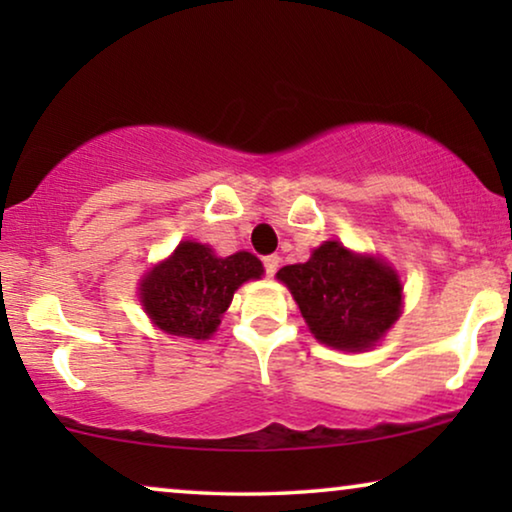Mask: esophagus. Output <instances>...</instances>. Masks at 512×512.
I'll return each mask as SVG.
<instances>
[{
  "instance_id": "1",
  "label": "esophagus",
  "mask_w": 512,
  "mask_h": 512,
  "mask_svg": "<svg viewBox=\"0 0 512 512\" xmlns=\"http://www.w3.org/2000/svg\"><path fill=\"white\" fill-rule=\"evenodd\" d=\"M263 270H265V275H268V277H275V272L279 270V256L277 254L265 256L263 258Z\"/></svg>"
}]
</instances>
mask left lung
<instances>
[{
	"label": "left lung",
	"mask_w": 512,
	"mask_h": 512,
	"mask_svg": "<svg viewBox=\"0 0 512 512\" xmlns=\"http://www.w3.org/2000/svg\"><path fill=\"white\" fill-rule=\"evenodd\" d=\"M277 277L289 286L314 338L338 349L373 347L401 312L396 272L338 242H324L310 261L286 265Z\"/></svg>",
	"instance_id": "obj_1"
}]
</instances>
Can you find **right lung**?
Returning a JSON list of instances; mask_svg holds the SVG:
<instances>
[{
  "mask_svg": "<svg viewBox=\"0 0 512 512\" xmlns=\"http://www.w3.org/2000/svg\"><path fill=\"white\" fill-rule=\"evenodd\" d=\"M261 275L263 265L249 251L219 258L205 244L181 242L142 279L139 298L165 333L205 340L219 326L237 286Z\"/></svg>",
  "mask_w": 512,
  "mask_h": 512,
  "instance_id": "1",
  "label": "right lung"
}]
</instances>
